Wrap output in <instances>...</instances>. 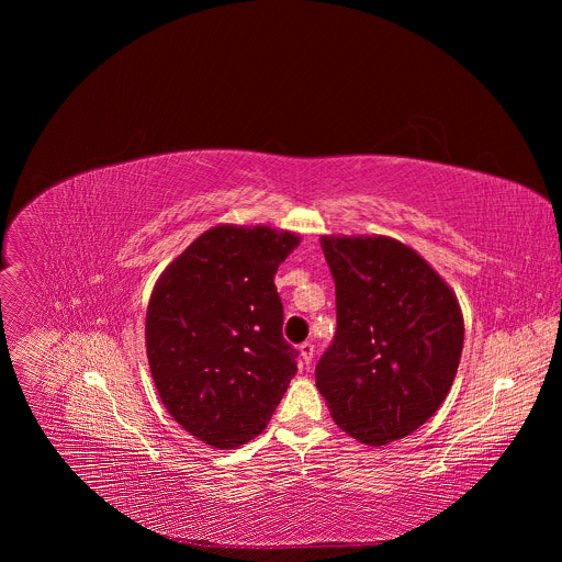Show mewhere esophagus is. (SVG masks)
I'll list each match as a JSON object with an SVG mask.
<instances>
[{"instance_id": "34e87169", "label": "esophagus", "mask_w": 562, "mask_h": 562, "mask_svg": "<svg viewBox=\"0 0 562 562\" xmlns=\"http://www.w3.org/2000/svg\"><path fill=\"white\" fill-rule=\"evenodd\" d=\"M297 351H300V358H302V362H304V364H311V360H313V353H315V347H313V342H302V345L297 347Z\"/></svg>"}]
</instances>
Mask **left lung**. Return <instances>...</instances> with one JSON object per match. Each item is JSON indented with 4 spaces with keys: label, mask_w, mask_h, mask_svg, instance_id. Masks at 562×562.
Returning <instances> with one entry per match:
<instances>
[{
    "label": "left lung",
    "mask_w": 562,
    "mask_h": 562,
    "mask_svg": "<svg viewBox=\"0 0 562 562\" xmlns=\"http://www.w3.org/2000/svg\"><path fill=\"white\" fill-rule=\"evenodd\" d=\"M338 329L315 367L331 418L364 445L425 425L453 384L464 323L449 284L384 235H323Z\"/></svg>",
    "instance_id": "1"
}]
</instances>
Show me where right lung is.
<instances>
[{
    "label": "right lung",
    "instance_id": "1",
    "mask_svg": "<svg viewBox=\"0 0 562 562\" xmlns=\"http://www.w3.org/2000/svg\"><path fill=\"white\" fill-rule=\"evenodd\" d=\"M300 237L220 224L155 282L146 356L159 397L198 440L235 449L262 434L297 371L276 271Z\"/></svg>",
    "mask_w": 562,
    "mask_h": 562
}]
</instances>
